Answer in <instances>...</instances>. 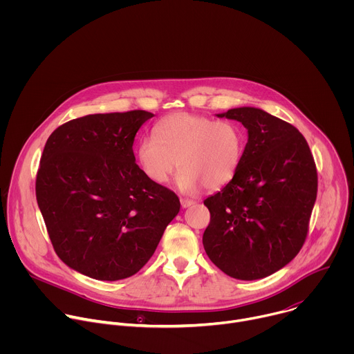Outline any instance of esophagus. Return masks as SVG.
I'll use <instances>...</instances> for the list:
<instances>
[{"mask_svg":"<svg viewBox=\"0 0 354 354\" xmlns=\"http://www.w3.org/2000/svg\"><path fill=\"white\" fill-rule=\"evenodd\" d=\"M180 205H182V207H183V209H186V207L193 206V205H194V201H193L192 198H180Z\"/></svg>","mask_w":354,"mask_h":354,"instance_id":"34e87169","label":"esophagus"}]
</instances>
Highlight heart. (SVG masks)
I'll list each match as a JSON object with an SVG mask.
<instances>
[{"label": "heart", "instance_id": "obj_1", "mask_svg": "<svg viewBox=\"0 0 354 354\" xmlns=\"http://www.w3.org/2000/svg\"><path fill=\"white\" fill-rule=\"evenodd\" d=\"M245 145L246 131L238 122L182 112L162 119L154 137L140 141L137 160L145 176L158 185L167 183L179 165L178 187L196 193L227 185L241 165Z\"/></svg>", "mask_w": 354, "mask_h": 354}]
</instances>
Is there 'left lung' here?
<instances>
[{"label":"left lung","mask_w":354,"mask_h":354,"mask_svg":"<svg viewBox=\"0 0 354 354\" xmlns=\"http://www.w3.org/2000/svg\"><path fill=\"white\" fill-rule=\"evenodd\" d=\"M218 118L241 122L248 142L234 178L205 200L210 224L203 246L225 274L263 279L291 262L307 239L315 161L304 136L262 109L236 108Z\"/></svg>","instance_id":"8db88e82"}]
</instances>
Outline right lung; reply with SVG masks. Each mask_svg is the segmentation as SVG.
Instances as JSON below:
<instances>
[{"mask_svg":"<svg viewBox=\"0 0 354 354\" xmlns=\"http://www.w3.org/2000/svg\"><path fill=\"white\" fill-rule=\"evenodd\" d=\"M153 116L88 115L59 126L46 141L37 205L57 257L88 277L136 274L179 213L178 196L136 164L134 137Z\"/></svg>","mask_w":354,"mask_h":354,"instance_id":"obj_1","label":"right lung"}]
</instances>
